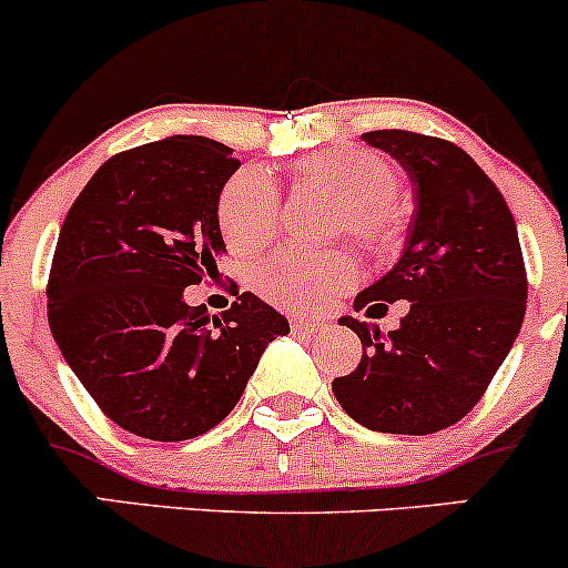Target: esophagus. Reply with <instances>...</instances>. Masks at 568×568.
Instances as JSON below:
<instances>
[{
    "label": "esophagus",
    "instance_id": "34e87169",
    "mask_svg": "<svg viewBox=\"0 0 568 568\" xmlns=\"http://www.w3.org/2000/svg\"><path fill=\"white\" fill-rule=\"evenodd\" d=\"M291 329H294L296 335H321V332L326 329V321L294 316V318H291Z\"/></svg>",
    "mask_w": 568,
    "mask_h": 568
}]
</instances>
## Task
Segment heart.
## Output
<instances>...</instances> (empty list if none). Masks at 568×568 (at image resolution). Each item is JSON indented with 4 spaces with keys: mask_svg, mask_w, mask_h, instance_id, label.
I'll return each mask as SVG.
<instances>
[{
    "mask_svg": "<svg viewBox=\"0 0 568 568\" xmlns=\"http://www.w3.org/2000/svg\"><path fill=\"white\" fill-rule=\"evenodd\" d=\"M291 183L296 189L341 200L335 233H348L371 252H390L404 236V205L398 200V170L385 156L354 148L302 156ZM216 222L227 247L250 255L266 247L280 227V192L257 170L231 175L216 200ZM359 277L352 252L283 250L252 268V288L285 311H313L326 305Z\"/></svg>",
    "mask_w": 568,
    "mask_h": 568,
    "instance_id": "heart-1",
    "label": "heart"
}]
</instances>
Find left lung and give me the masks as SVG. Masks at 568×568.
<instances>
[{
	"label": "left lung",
	"instance_id": "8db88e82",
	"mask_svg": "<svg viewBox=\"0 0 568 568\" xmlns=\"http://www.w3.org/2000/svg\"><path fill=\"white\" fill-rule=\"evenodd\" d=\"M363 140L398 159L417 205L404 255L357 294L354 311L382 318L393 302L412 305L387 337L368 321L341 318L363 341V359L332 390L371 432H443L478 404L523 329L528 272L517 222L454 142L400 129Z\"/></svg>",
	"mask_w": 568,
	"mask_h": 568
}]
</instances>
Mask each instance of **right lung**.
Listing matches in <instances>:
<instances>
[{
	"mask_svg": "<svg viewBox=\"0 0 568 568\" xmlns=\"http://www.w3.org/2000/svg\"><path fill=\"white\" fill-rule=\"evenodd\" d=\"M205 136H168L106 159L60 227L45 294L62 357L99 409L136 437L181 443L231 415L288 321L233 294L209 324L183 288L216 280V200L242 168Z\"/></svg>",
	"mask_w": 568,
	"mask_h": 568,
	"instance_id": "1",
	"label": "right lung"
}]
</instances>
